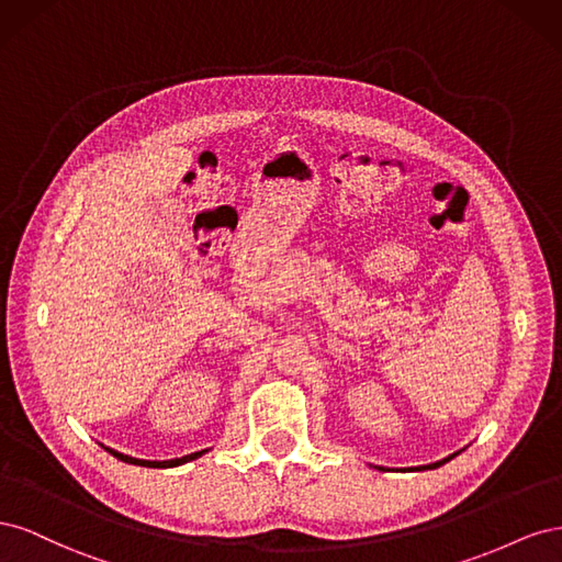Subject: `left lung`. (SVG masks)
I'll return each instance as SVG.
<instances>
[{
    "label": "left lung",
    "mask_w": 562,
    "mask_h": 562,
    "mask_svg": "<svg viewBox=\"0 0 562 562\" xmlns=\"http://www.w3.org/2000/svg\"><path fill=\"white\" fill-rule=\"evenodd\" d=\"M450 459V457H448ZM448 459H443V462H436V464H429V467H424V469H436V467H440V464H446L448 462Z\"/></svg>",
    "instance_id": "obj_1"
}]
</instances>
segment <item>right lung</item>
Returning a JSON list of instances; mask_svg holds the SVG:
<instances>
[{
    "instance_id": "1",
    "label": "right lung",
    "mask_w": 562,
    "mask_h": 562,
    "mask_svg": "<svg viewBox=\"0 0 562 562\" xmlns=\"http://www.w3.org/2000/svg\"><path fill=\"white\" fill-rule=\"evenodd\" d=\"M105 450H108L110 454H114L116 459H122V462H126V464H135V467H149V469H168V467H180V464H184V462H192V459L201 457L203 452H209V450H201V452L184 454V457H180V459H166V462H147V459H135V457H128V454L116 452V450H112V448H105Z\"/></svg>"
}]
</instances>
